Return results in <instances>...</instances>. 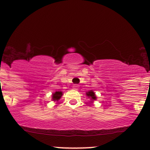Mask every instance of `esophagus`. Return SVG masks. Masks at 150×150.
<instances>
[{"mask_svg":"<svg viewBox=\"0 0 150 150\" xmlns=\"http://www.w3.org/2000/svg\"><path fill=\"white\" fill-rule=\"evenodd\" d=\"M73 88L75 90H77L79 89V85H73Z\"/></svg>","mask_w":150,"mask_h":150,"instance_id":"obj_1","label":"esophagus"}]
</instances>
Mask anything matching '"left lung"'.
Returning <instances> with one entry per match:
<instances>
[{"instance_id":"1","label":"left lung","mask_w":150,"mask_h":150,"mask_svg":"<svg viewBox=\"0 0 150 150\" xmlns=\"http://www.w3.org/2000/svg\"><path fill=\"white\" fill-rule=\"evenodd\" d=\"M86 95H87V97H88V98L90 99L91 102H94V101L97 100V99L95 93L94 92V91L93 90H89V91H88V92H86Z\"/></svg>"}]
</instances>
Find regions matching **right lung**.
<instances>
[{
    "label": "right lung",
    "mask_w": 150,
    "mask_h": 150,
    "mask_svg": "<svg viewBox=\"0 0 150 150\" xmlns=\"http://www.w3.org/2000/svg\"><path fill=\"white\" fill-rule=\"evenodd\" d=\"M63 92L62 91H56L52 94V101H58L63 96Z\"/></svg>",
    "instance_id": "add662e5"
}]
</instances>
